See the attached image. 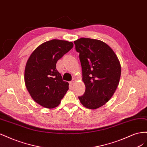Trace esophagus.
Returning a JSON list of instances; mask_svg holds the SVG:
<instances>
[{"label": "esophagus", "instance_id": "obj_1", "mask_svg": "<svg viewBox=\"0 0 147 147\" xmlns=\"http://www.w3.org/2000/svg\"><path fill=\"white\" fill-rule=\"evenodd\" d=\"M75 79H74V78L72 81L69 82V84H70V85H73V84H74V83H75Z\"/></svg>", "mask_w": 147, "mask_h": 147}]
</instances>
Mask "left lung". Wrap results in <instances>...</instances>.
I'll list each match as a JSON object with an SVG mask.
<instances>
[{
  "label": "left lung",
  "instance_id": "1",
  "mask_svg": "<svg viewBox=\"0 0 147 147\" xmlns=\"http://www.w3.org/2000/svg\"><path fill=\"white\" fill-rule=\"evenodd\" d=\"M79 53L85 92L78 99L90 109L105 104L113 95L121 76V65L108 45L99 40L81 38L74 41Z\"/></svg>",
  "mask_w": 147,
  "mask_h": 147
}]
</instances>
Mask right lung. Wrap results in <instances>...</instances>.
Listing matches in <instances>:
<instances>
[{"mask_svg":"<svg viewBox=\"0 0 147 147\" xmlns=\"http://www.w3.org/2000/svg\"><path fill=\"white\" fill-rule=\"evenodd\" d=\"M72 42L51 40L38 46L26 63L24 80L32 98L48 109L58 106L69 90L56 69V63L72 48Z\"/></svg>","mask_w":147,"mask_h":147,"instance_id":"add662e5","label":"right lung"}]
</instances>
